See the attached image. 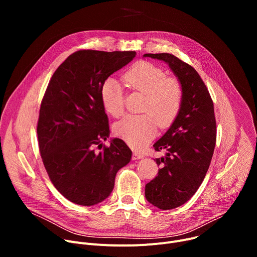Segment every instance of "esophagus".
<instances>
[{"instance_id":"obj_1","label":"esophagus","mask_w":257,"mask_h":257,"mask_svg":"<svg viewBox=\"0 0 257 257\" xmlns=\"http://www.w3.org/2000/svg\"><path fill=\"white\" fill-rule=\"evenodd\" d=\"M143 154H141L140 152H136L134 151L133 152V160H140V159H143Z\"/></svg>"}]
</instances>
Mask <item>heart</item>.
Masks as SVG:
<instances>
[{
	"mask_svg": "<svg viewBox=\"0 0 257 257\" xmlns=\"http://www.w3.org/2000/svg\"><path fill=\"white\" fill-rule=\"evenodd\" d=\"M123 80L129 88L144 94L141 111L145 114L126 116L115 125L114 131L132 148H139L155 135L157 124L166 128L175 121L182 105L183 88L177 79L167 77L164 69L149 62L131 66ZM100 98L109 115L120 117L123 114V89L117 79L104 80Z\"/></svg>",
	"mask_w": 257,
	"mask_h": 257,
	"instance_id": "b5f03b06",
	"label": "heart"
}]
</instances>
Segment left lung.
Returning <instances> with one entry per match:
<instances>
[{
  "mask_svg": "<svg viewBox=\"0 0 257 257\" xmlns=\"http://www.w3.org/2000/svg\"><path fill=\"white\" fill-rule=\"evenodd\" d=\"M164 61L183 88L181 109L168 131L154 144L166 156L156 159L158 176L145 185V198L160 209L188 201L206 175L216 140L213 102L197 71L171 54H144Z\"/></svg>",
  "mask_w": 257,
  "mask_h": 257,
  "instance_id": "left-lung-1",
  "label": "left lung"
}]
</instances>
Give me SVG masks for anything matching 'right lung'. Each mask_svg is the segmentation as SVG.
<instances>
[{"instance_id": "add662e5", "label": "right lung", "mask_w": 257, "mask_h": 257, "mask_svg": "<svg viewBox=\"0 0 257 257\" xmlns=\"http://www.w3.org/2000/svg\"><path fill=\"white\" fill-rule=\"evenodd\" d=\"M135 52L83 50L55 71L40 109L38 138L47 173L56 189L73 203L91 206L112 193L117 172L132 152L119 138L100 152L109 136L100 98L102 83L131 62Z\"/></svg>"}]
</instances>
